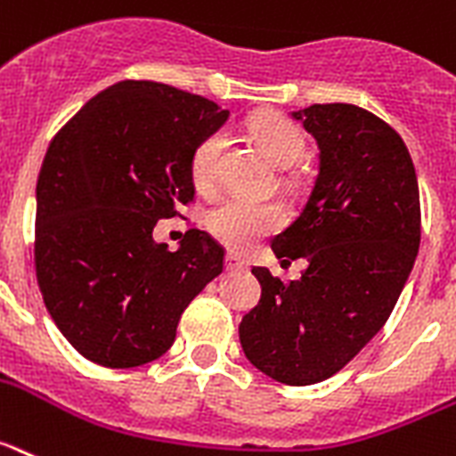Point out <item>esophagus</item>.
<instances>
[{
    "label": "esophagus",
    "mask_w": 456,
    "mask_h": 456,
    "mask_svg": "<svg viewBox=\"0 0 456 456\" xmlns=\"http://www.w3.org/2000/svg\"><path fill=\"white\" fill-rule=\"evenodd\" d=\"M225 267H228V270H247V260L231 251V254L225 256Z\"/></svg>",
    "instance_id": "esophagus-1"
}]
</instances>
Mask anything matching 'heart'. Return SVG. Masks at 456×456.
<instances>
[{
	"label": "heart",
	"mask_w": 456,
	"mask_h": 456,
	"mask_svg": "<svg viewBox=\"0 0 456 456\" xmlns=\"http://www.w3.org/2000/svg\"><path fill=\"white\" fill-rule=\"evenodd\" d=\"M254 138L279 166H290L306 150L305 134L279 112H260L248 124ZM225 135L221 131L205 135L191 154V180L198 189L208 191L219 177V157ZM283 221V209L272 200L224 198L205 216L208 231L231 248H248L256 240L276 231Z\"/></svg>",
	"instance_id": "obj_1"
}]
</instances>
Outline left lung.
I'll return each instance as SVG.
<instances>
[{"instance_id": "left-lung-1", "label": "left lung", "mask_w": 456, "mask_h": 456, "mask_svg": "<svg viewBox=\"0 0 456 456\" xmlns=\"http://www.w3.org/2000/svg\"><path fill=\"white\" fill-rule=\"evenodd\" d=\"M321 166L297 219L272 240L281 263L305 258L297 281L254 267L260 302L240 322L256 369L314 385L348 364L390 318L419 248V189L402 135L350 103L293 112Z\"/></svg>"}]
</instances>
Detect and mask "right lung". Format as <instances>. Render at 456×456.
<instances>
[{"instance_id": "add662e5", "label": "right lung", "mask_w": 456, "mask_h": 456, "mask_svg": "<svg viewBox=\"0 0 456 456\" xmlns=\"http://www.w3.org/2000/svg\"><path fill=\"white\" fill-rule=\"evenodd\" d=\"M228 119L214 101L154 80L89 99L50 142L37 184L34 263L45 309L101 367L128 369L173 346L225 248L191 228L177 251L154 225L193 202L191 154Z\"/></svg>"}]
</instances>
